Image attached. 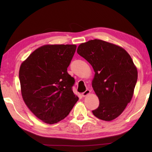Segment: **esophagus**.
I'll return each mask as SVG.
<instances>
[{
    "label": "esophagus",
    "instance_id": "obj_1",
    "mask_svg": "<svg viewBox=\"0 0 152 152\" xmlns=\"http://www.w3.org/2000/svg\"><path fill=\"white\" fill-rule=\"evenodd\" d=\"M90 92H91V91H90L89 89H87L86 91L83 92V93H82V96H83V97H84V96H87L88 95H89V93H90Z\"/></svg>",
    "mask_w": 152,
    "mask_h": 152
}]
</instances>
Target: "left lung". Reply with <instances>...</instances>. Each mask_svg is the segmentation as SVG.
I'll use <instances>...</instances> for the list:
<instances>
[{
	"label": "left lung",
	"mask_w": 152,
	"mask_h": 152,
	"mask_svg": "<svg viewBox=\"0 0 152 152\" xmlns=\"http://www.w3.org/2000/svg\"><path fill=\"white\" fill-rule=\"evenodd\" d=\"M77 53L95 72L92 87L99 106L93 115L107 121L118 118L131 102L137 81V69L130 55L118 45L98 39L80 44Z\"/></svg>",
	"instance_id": "8db88e82"
}]
</instances>
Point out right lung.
I'll return each mask as SVG.
<instances>
[{
  "label": "right lung",
  "instance_id": "1",
  "mask_svg": "<svg viewBox=\"0 0 152 152\" xmlns=\"http://www.w3.org/2000/svg\"><path fill=\"white\" fill-rule=\"evenodd\" d=\"M74 44H47L35 50L21 64L19 78L23 99L33 114L48 124L65 118L78 101L67 72Z\"/></svg>",
  "mask_w": 152,
  "mask_h": 152
}]
</instances>
